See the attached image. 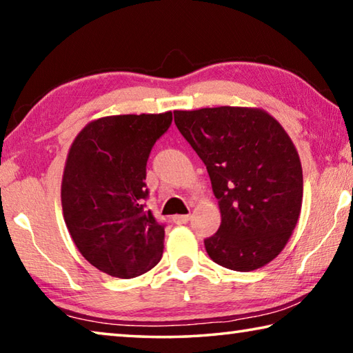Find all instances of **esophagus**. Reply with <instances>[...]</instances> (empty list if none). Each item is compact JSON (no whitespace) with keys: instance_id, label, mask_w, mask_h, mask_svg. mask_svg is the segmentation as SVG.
Wrapping results in <instances>:
<instances>
[{"instance_id":"34e87169","label":"esophagus","mask_w":353,"mask_h":353,"mask_svg":"<svg viewBox=\"0 0 353 353\" xmlns=\"http://www.w3.org/2000/svg\"><path fill=\"white\" fill-rule=\"evenodd\" d=\"M172 221H174L176 224H187L190 221V214H174Z\"/></svg>"}]
</instances>
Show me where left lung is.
I'll return each mask as SVG.
<instances>
[{
	"mask_svg": "<svg viewBox=\"0 0 353 353\" xmlns=\"http://www.w3.org/2000/svg\"><path fill=\"white\" fill-rule=\"evenodd\" d=\"M174 123L207 166L219 204V229L204 240L208 256L241 272L265 266L302 207V166L288 134L270 113L246 107L176 110Z\"/></svg>",
	"mask_w": 353,
	"mask_h": 353,
	"instance_id": "1",
	"label": "left lung"
}]
</instances>
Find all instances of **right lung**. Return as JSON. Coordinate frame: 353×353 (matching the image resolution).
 <instances>
[{"mask_svg":"<svg viewBox=\"0 0 353 353\" xmlns=\"http://www.w3.org/2000/svg\"><path fill=\"white\" fill-rule=\"evenodd\" d=\"M172 113L99 118L70 148L62 179L65 224L88 263L132 279L157 265L165 224L145 210L146 163Z\"/></svg>","mask_w":353,"mask_h":353,"instance_id":"obj_1","label":"right lung"}]
</instances>
